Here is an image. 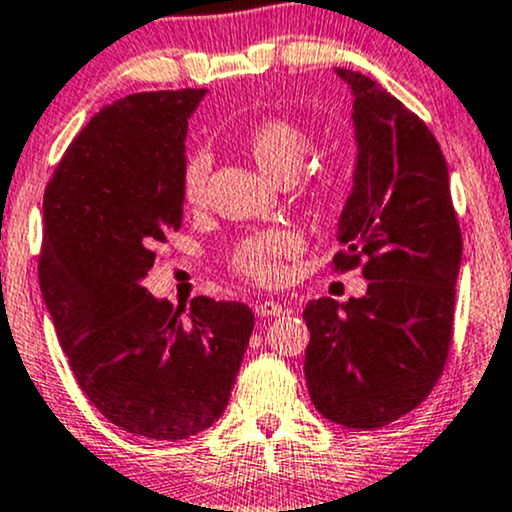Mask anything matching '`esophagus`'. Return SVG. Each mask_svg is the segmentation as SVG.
Wrapping results in <instances>:
<instances>
[{
	"label": "esophagus",
	"mask_w": 512,
	"mask_h": 512,
	"mask_svg": "<svg viewBox=\"0 0 512 512\" xmlns=\"http://www.w3.org/2000/svg\"><path fill=\"white\" fill-rule=\"evenodd\" d=\"M256 314H258V317H261V319L280 317V314H283V304L273 302V300H263V302H258Z\"/></svg>",
	"instance_id": "obj_1"
}]
</instances>
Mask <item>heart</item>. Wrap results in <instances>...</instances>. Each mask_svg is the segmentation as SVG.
Wrapping results in <instances>:
<instances>
[{"label": "heart", "mask_w": 512, "mask_h": 512, "mask_svg": "<svg viewBox=\"0 0 512 512\" xmlns=\"http://www.w3.org/2000/svg\"><path fill=\"white\" fill-rule=\"evenodd\" d=\"M246 152L268 179L287 183L302 169L304 159L312 152V140L300 125L285 118L261 120L251 128L244 140ZM208 157L193 154L183 166V200L188 205H200L205 200L208 186ZM302 251V237L292 229L273 227L241 239L232 251L234 271L261 285H273L283 278L285 261Z\"/></svg>", "instance_id": "b5f03b06"}]
</instances>
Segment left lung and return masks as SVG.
Returning <instances> with one entry per match:
<instances>
[{
  "mask_svg": "<svg viewBox=\"0 0 512 512\" xmlns=\"http://www.w3.org/2000/svg\"><path fill=\"white\" fill-rule=\"evenodd\" d=\"M353 94V191L338 220L336 271L363 260V297L312 300L304 377L324 418L375 430L421 404L452 341L462 232L450 174L428 125L365 74L336 67Z\"/></svg>",
  "mask_w": 512,
  "mask_h": 512,
  "instance_id": "8db88e82",
  "label": "left lung"
}]
</instances>
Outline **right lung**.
Returning a JSON list of instances; mask_svg holds the SVG:
<instances>
[{
  "label": "right lung",
  "mask_w": 512,
  "mask_h": 512,
  "mask_svg": "<svg viewBox=\"0 0 512 512\" xmlns=\"http://www.w3.org/2000/svg\"><path fill=\"white\" fill-rule=\"evenodd\" d=\"M205 89L145 91L103 106L43 198L38 280L82 392L113 426L183 440L225 411L254 314L241 302L174 309L142 280L183 220L188 118Z\"/></svg>",
  "instance_id": "right-lung-1"
}]
</instances>
